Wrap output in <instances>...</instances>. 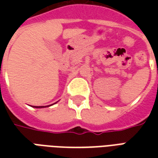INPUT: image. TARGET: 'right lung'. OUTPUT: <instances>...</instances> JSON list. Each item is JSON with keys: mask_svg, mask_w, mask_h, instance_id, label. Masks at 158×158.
<instances>
[{"mask_svg": "<svg viewBox=\"0 0 158 158\" xmlns=\"http://www.w3.org/2000/svg\"><path fill=\"white\" fill-rule=\"evenodd\" d=\"M34 107H35V108H42V107H45V106H34Z\"/></svg>", "mask_w": 158, "mask_h": 158, "instance_id": "obj_1", "label": "right lung"}]
</instances>
